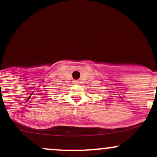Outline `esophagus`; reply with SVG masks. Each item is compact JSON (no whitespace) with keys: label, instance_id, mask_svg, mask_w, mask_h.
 Wrapping results in <instances>:
<instances>
[{"label":"esophagus","instance_id":"1","mask_svg":"<svg viewBox=\"0 0 157 157\" xmlns=\"http://www.w3.org/2000/svg\"><path fill=\"white\" fill-rule=\"evenodd\" d=\"M78 83H79V82L77 81V80H74V84H78Z\"/></svg>","mask_w":157,"mask_h":157}]
</instances>
